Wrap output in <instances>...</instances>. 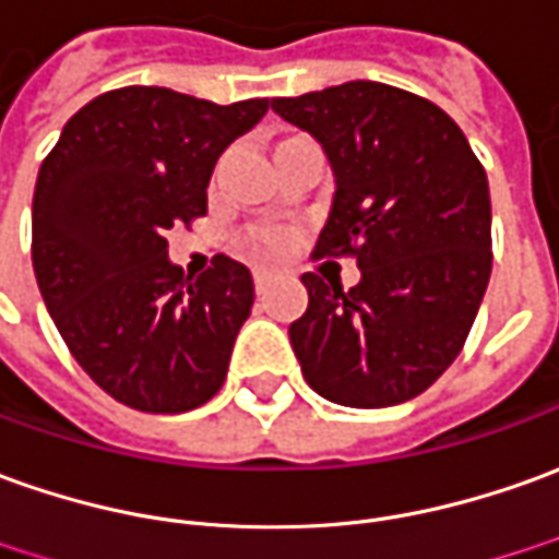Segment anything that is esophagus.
I'll return each instance as SVG.
<instances>
[{"label":"esophagus","instance_id":"obj_1","mask_svg":"<svg viewBox=\"0 0 559 559\" xmlns=\"http://www.w3.org/2000/svg\"><path fill=\"white\" fill-rule=\"evenodd\" d=\"M252 280H255V292H258V295H264V292H267V288H271V283H273L271 273L261 271V267H258V271L252 273Z\"/></svg>","mask_w":559,"mask_h":559}]
</instances>
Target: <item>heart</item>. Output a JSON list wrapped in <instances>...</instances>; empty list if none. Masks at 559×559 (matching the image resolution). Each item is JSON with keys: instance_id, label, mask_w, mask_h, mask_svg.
I'll return each mask as SVG.
<instances>
[{"instance_id": "heart-1", "label": "heart", "mask_w": 559, "mask_h": 559, "mask_svg": "<svg viewBox=\"0 0 559 559\" xmlns=\"http://www.w3.org/2000/svg\"><path fill=\"white\" fill-rule=\"evenodd\" d=\"M258 246H261V249H267V252H276V249H283V237H280V234H273V230H267V234H261V237H258Z\"/></svg>"}]
</instances>
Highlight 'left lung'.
<instances>
[{
  "label": "left lung",
  "instance_id": "left-lung-1",
  "mask_svg": "<svg viewBox=\"0 0 559 559\" xmlns=\"http://www.w3.org/2000/svg\"><path fill=\"white\" fill-rule=\"evenodd\" d=\"M271 109L322 145L334 173L317 258L353 255V288L304 273L288 325L304 380L346 407L426 392L460 356L490 283V188L448 111L402 87L346 81Z\"/></svg>",
  "mask_w": 559,
  "mask_h": 559
}]
</instances>
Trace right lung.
<instances>
[{
    "mask_svg": "<svg viewBox=\"0 0 559 559\" xmlns=\"http://www.w3.org/2000/svg\"><path fill=\"white\" fill-rule=\"evenodd\" d=\"M267 115L169 87H121L63 127L33 194V271L69 353L96 386L145 414L210 402L228 374L255 286L215 255L185 276L167 230L206 213L215 160Z\"/></svg>",
    "mask_w": 559,
    "mask_h": 559,
    "instance_id": "add662e5",
    "label": "right lung"
}]
</instances>
